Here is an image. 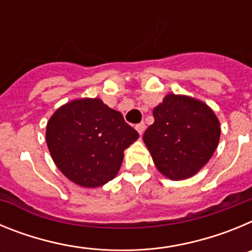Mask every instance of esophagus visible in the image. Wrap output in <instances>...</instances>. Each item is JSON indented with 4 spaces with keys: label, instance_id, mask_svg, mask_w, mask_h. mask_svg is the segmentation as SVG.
<instances>
[{
    "label": "esophagus",
    "instance_id": "esophagus-1",
    "mask_svg": "<svg viewBox=\"0 0 252 252\" xmlns=\"http://www.w3.org/2000/svg\"><path fill=\"white\" fill-rule=\"evenodd\" d=\"M135 128H136L137 132H139L140 135H142V133H144V131H145L146 126H145V124H144V122H140V124H137L136 126H135Z\"/></svg>",
    "mask_w": 252,
    "mask_h": 252
}]
</instances>
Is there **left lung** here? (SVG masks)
I'll return each mask as SVG.
<instances>
[{
    "label": "left lung",
    "instance_id": "left-lung-1",
    "mask_svg": "<svg viewBox=\"0 0 252 252\" xmlns=\"http://www.w3.org/2000/svg\"><path fill=\"white\" fill-rule=\"evenodd\" d=\"M154 119L142 139L161 174L187 179L206 165L221 135L220 122L207 104L168 94L154 108Z\"/></svg>",
    "mask_w": 252,
    "mask_h": 252
}]
</instances>
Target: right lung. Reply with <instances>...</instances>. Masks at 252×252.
<instances>
[{
    "mask_svg": "<svg viewBox=\"0 0 252 252\" xmlns=\"http://www.w3.org/2000/svg\"><path fill=\"white\" fill-rule=\"evenodd\" d=\"M139 137L119 111L101 99L60 107L46 126V144L59 170L75 184L95 188L119 173L124 151Z\"/></svg>",
    "mask_w": 252,
    "mask_h": 252,
    "instance_id": "1",
    "label": "right lung"
}]
</instances>
